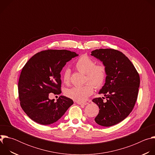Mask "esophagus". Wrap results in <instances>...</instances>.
<instances>
[{"label": "esophagus", "instance_id": "esophagus-1", "mask_svg": "<svg viewBox=\"0 0 155 155\" xmlns=\"http://www.w3.org/2000/svg\"><path fill=\"white\" fill-rule=\"evenodd\" d=\"M77 104L78 105H87L88 104L87 102H77Z\"/></svg>", "mask_w": 155, "mask_h": 155}]
</instances>
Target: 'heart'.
Returning a JSON list of instances; mask_svg holds the SVG:
<instances>
[{
    "instance_id": "b5f03b06",
    "label": "heart",
    "mask_w": 155,
    "mask_h": 155,
    "mask_svg": "<svg viewBox=\"0 0 155 155\" xmlns=\"http://www.w3.org/2000/svg\"><path fill=\"white\" fill-rule=\"evenodd\" d=\"M76 69L84 74H86V81H90L96 88L101 87L105 80L106 69L103 64L95 65L94 61L86 55L81 56L75 63ZM71 71L65 69L63 73L62 79L65 84L70 81ZM90 83L84 86H74L68 90L66 95L69 98L80 102H84L93 93V86Z\"/></svg>"
}]
</instances>
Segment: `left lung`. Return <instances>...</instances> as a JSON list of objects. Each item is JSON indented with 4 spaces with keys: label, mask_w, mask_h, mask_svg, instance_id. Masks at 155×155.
Segmentation results:
<instances>
[{
    "label": "left lung",
    "mask_w": 155,
    "mask_h": 155,
    "mask_svg": "<svg viewBox=\"0 0 155 155\" xmlns=\"http://www.w3.org/2000/svg\"><path fill=\"white\" fill-rule=\"evenodd\" d=\"M106 69L105 83L99 94L101 97L93 99L99 112L95 118L96 123L109 127L124 120L132 112L137 101L140 77L134 65L123 53L114 49H97L91 51ZM103 98V97H102Z\"/></svg>",
    "instance_id": "8db88e82"
}]
</instances>
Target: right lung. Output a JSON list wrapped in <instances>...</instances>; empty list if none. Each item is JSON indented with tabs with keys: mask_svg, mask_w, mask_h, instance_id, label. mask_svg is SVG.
Instances as JSON below:
<instances>
[{
	"mask_svg": "<svg viewBox=\"0 0 155 155\" xmlns=\"http://www.w3.org/2000/svg\"><path fill=\"white\" fill-rule=\"evenodd\" d=\"M77 56L65 50H48L37 53L26 62L19 78L18 94L21 108L31 120L43 125L53 124L74 104L64 96L55 102L49 94H61L60 73Z\"/></svg>",
	"mask_w": 155,
	"mask_h": 155,
	"instance_id": "obj_1",
	"label": "right lung"
}]
</instances>
